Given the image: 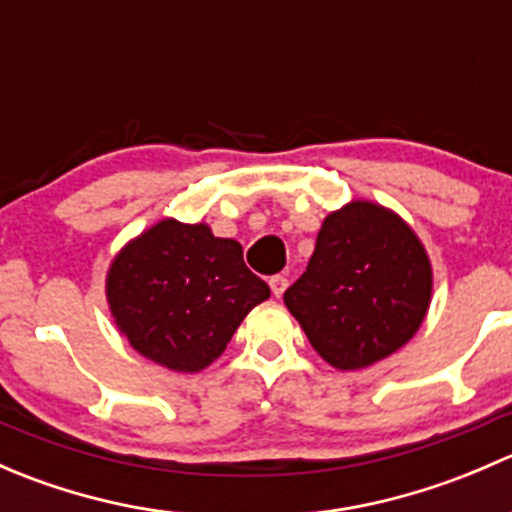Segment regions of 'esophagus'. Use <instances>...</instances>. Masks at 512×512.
I'll return each instance as SVG.
<instances>
[{
    "label": "esophagus",
    "mask_w": 512,
    "mask_h": 512,
    "mask_svg": "<svg viewBox=\"0 0 512 512\" xmlns=\"http://www.w3.org/2000/svg\"><path fill=\"white\" fill-rule=\"evenodd\" d=\"M287 285H289V282H287L285 275L270 277V289H272V294H275V297H282V294H285Z\"/></svg>",
    "instance_id": "1"
}]
</instances>
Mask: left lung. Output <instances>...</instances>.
I'll list each match as a JSON object with an SVG mask.
<instances>
[{
  "mask_svg": "<svg viewBox=\"0 0 512 512\" xmlns=\"http://www.w3.org/2000/svg\"><path fill=\"white\" fill-rule=\"evenodd\" d=\"M431 265L401 218L374 203L329 215L304 275L285 292L309 344L337 369L404 347L426 317Z\"/></svg>",
  "mask_w": 512,
  "mask_h": 512,
  "instance_id": "8db88e82",
  "label": "left lung"
}]
</instances>
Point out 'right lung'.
I'll return each instance as SVG.
<instances>
[{
    "instance_id": "add662e5",
    "label": "right lung",
    "mask_w": 512,
    "mask_h": 512,
    "mask_svg": "<svg viewBox=\"0 0 512 512\" xmlns=\"http://www.w3.org/2000/svg\"><path fill=\"white\" fill-rule=\"evenodd\" d=\"M106 294L133 349L173 371H200L270 287L247 270L240 242L163 220L113 260Z\"/></svg>"
}]
</instances>
